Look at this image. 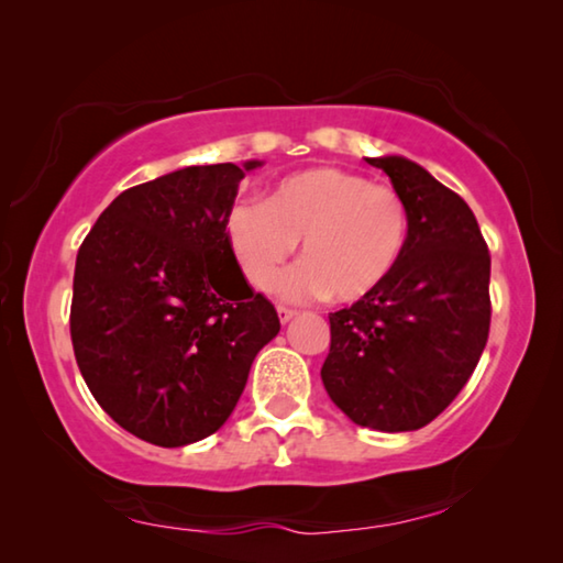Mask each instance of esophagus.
<instances>
[{
    "label": "esophagus",
    "instance_id": "1",
    "mask_svg": "<svg viewBox=\"0 0 563 563\" xmlns=\"http://www.w3.org/2000/svg\"><path fill=\"white\" fill-rule=\"evenodd\" d=\"M278 318H280V323H290V320L296 318V310H290V308H285V306H278Z\"/></svg>",
    "mask_w": 563,
    "mask_h": 563
}]
</instances>
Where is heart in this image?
<instances>
[{
  "label": "heart",
  "mask_w": 563,
  "mask_h": 563,
  "mask_svg": "<svg viewBox=\"0 0 563 563\" xmlns=\"http://www.w3.org/2000/svg\"><path fill=\"white\" fill-rule=\"evenodd\" d=\"M225 233L253 288H271L300 243L302 263L280 280L283 296L355 302L394 273L408 240V210L394 187L341 167H306L275 183L263 202H238Z\"/></svg>",
  "instance_id": "b5f03b06"
}]
</instances>
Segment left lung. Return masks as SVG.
<instances>
[{"label":"left lung","mask_w":563,"mask_h":563,"mask_svg":"<svg viewBox=\"0 0 563 563\" xmlns=\"http://www.w3.org/2000/svg\"><path fill=\"white\" fill-rule=\"evenodd\" d=\"M408 210L394 273L368 298L330 313L320 378L353 423L400 433L431 423L461 394L490 325V255L476 216L413 159L365 157Z\"/></svg>","instance_id":"left-lung-1"}]
</instances>
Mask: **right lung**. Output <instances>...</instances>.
Wrapping results in <instances>:
<instances>
[{
    "instance_id": "1",
    "label": "right lung",
    "mask_w": 563,
    "mask_h": 563,
    "mask_svg": "<svg viewBox=\"0 0 563 563\" xmlns=\"http://www.w3.org/2000/svg\"><path fill=\"white\" fill-rule=\"evenodd\" d=\"M261 165H190L130 187L79 247V373L142 441L180 449L216 433L278 335V313L247 285L225 233L240 180Z\"/></svg>"
}]
</instances>
